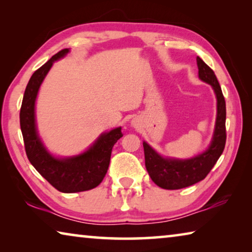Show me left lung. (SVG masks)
I'll list each match as a JSON object with an SVG mask.
<instances>
[{
	"mask_svg": "<svg viewBox=\"0 0 252 252\" xmlns=\"http://www.w3.org/2000/svg\"><path fill=\"white\" fill-rule=\"evenodd\" d=\"M199 78L211 84L217 95L216 130L210 147L202 155L189 160L163 159L148 143L143 142L146 168L152 181L162 189L177 190L203 180L222 155L227 140L225 132V101L215 72L197 57Z\"/></svg>",
	"mask_w": 252,
	"mask_h": 252,
	"instance_id": "obj_1",
	"label": "left lung"
}]
</instances>
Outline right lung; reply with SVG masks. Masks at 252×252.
<instances>
[{"instance_id":"1","label":"right lung","mask_w":252,"mask_h":252,"mask_svg":"<svg viewBox=\"0 0 252 252\" xmlns=\"http://www.w3.org/2000/svg\"><path fill=\"white\" fill-rule=\"evenodd\" d=\"M69 52L63 49L32 74L25 89L20 111V126L28 159L42 177L60 192L91 190L100 185L110 164L112 148L123 135L121 127L103 133L87 152L67 159H57L45 150L36 133L34 104L37 91L53 62Z\"/></svg>"}]
</instances>
